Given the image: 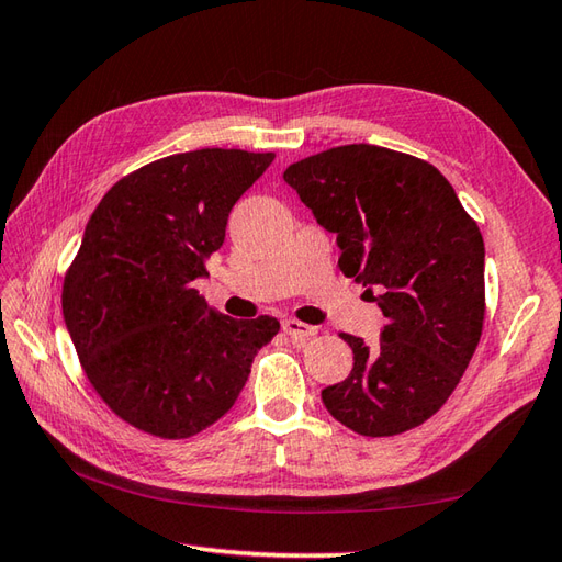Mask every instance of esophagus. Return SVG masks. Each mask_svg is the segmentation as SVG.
<instances>
[{"instance_id": "esophagus-1", "label": "esophagus", "mask_w": 562, "mask_h": 562, "mask_svg": "<svg viewBox=\"0 0 562 562\" xmlns=\"http://www.w3.org/2000/svg\"><path fill=\"white\" fill-rule=\"evenodd\" d=\"M282 330L290 337H294V340H304V337L316 335V328H313V325H306V323L294 321V318L282 321Z\"/></svg>"}]
</instances>
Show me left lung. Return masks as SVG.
I'll return each instance as SVG.
<instances>
[{
	"label": "left lung",
	"instance_id": "left-lung-1",
	"mask_svg": "<svg viewBox=\"0 0 562 562\" xmlns=\"http://www.w3.org/2000/svg\"><path fill=\"white\" fill-rule=\"evenodd\" d=\"M323 229L335 234L347 278L383 311L381 342L342 335L355 351L323 404L361 436L424 424L460 383L484 325V239L434 165L355 143L284 169Z\"/></svg>",
	"mask_w": 562,
	"mask_h": 562
}]
</instances>
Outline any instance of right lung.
<instances>
[{
	"instance_id": "1",
	"label": "right lung",
	"mask_w": 562,
	"mask_h": 562,
	"mask_svg": "<svg viewBox=\"0 0 562 562\" xmlns=\"http://www.w3.org/2000/svg\"><path fill=\"white\" fill-rule=\"evenodd\" d=\"M276 160L203 148L136 169L102 195L64 278L61 311L90 385L124 422L189 438L225 416L280 321H237L193 290L229 211Z\"/></svg>"
}]
</instances>
